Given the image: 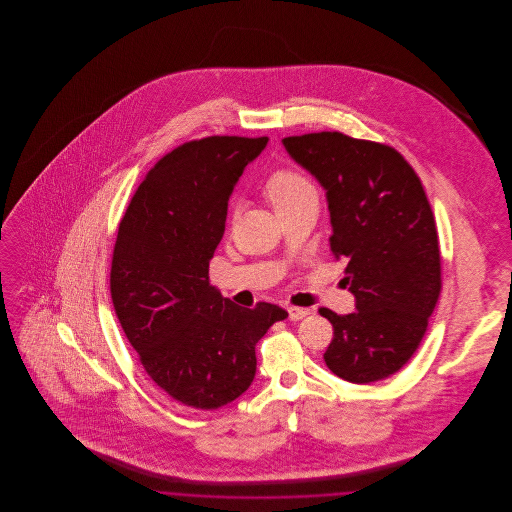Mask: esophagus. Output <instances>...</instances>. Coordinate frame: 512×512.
<instances>
[{
  "label": "esophagus",
  "instance_id": "34e87169",
  "mask_svg": "<svg viewBox=\"0 0 512 512\" xmlns=\"http://www.w3.org/2000/svg\"><path fill=\"white\" fill-rule=\"evenodd\" d=\"M309 313H311V311H309V309H303V307H290V309H288V315H290V320H293V322L307 317Z\"/></svg>",
  "mask_w": 512,
  "mask_h": 512
}]
</instances>
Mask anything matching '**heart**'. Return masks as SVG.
<instances>
[{"label":"heart","mask_w":512,"mask_h":512,"mask_svg":"<svg viewBox=\"0 0 512 512\" xmlns=\"http://www.w3.org/2000/svg\"><path fill=\"white\" fill-rule=\"evenodd\" d=\"M265 194L276 211H282L305 195L317 194L313 182L301 172L284 169L272 172L265 182Z\"/></svg>","instance_id":"b5f03b06"}]
</instances>
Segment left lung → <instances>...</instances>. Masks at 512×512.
<instances>
[{
    "mask_svg": "<svg viewBox=\"0 0 512 512\" xmlns=\"http://www.w3.org/2000/svg\"><path fill=\"white\" fill-rule=\"evenodd\" d=\"M326 192L336 257L355 313L320 309L334 326L326 366L351 384L395 374L424 338L441 290L434 213L413 167L390 146L340 132L284 138Z\"/></svg>",
    "mask_w": 512,
    "mask_h": 512,
    "instance_id": "8db88e82",
    "label": "left lung"
}]
</instances>
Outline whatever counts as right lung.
<instances>
[{"instance_id":"add662e5","label":"right lung","mask_w":512,"mask_h":512,"mask_svg":"<svg viewBox=\"0 0 512 512\" xmlns=\"http://www.w3.org/2000/svg\"><path fill=\"white\" fill-rule=\"evenodd\" d=\"M267 144L211 136L176 147L140 184L117 234L111 297L122 330L149 378L201 411L251 386L257 341L288 317L270 303L238 307L209 286L230 195Z\"/></svg>"}]
</instances>
